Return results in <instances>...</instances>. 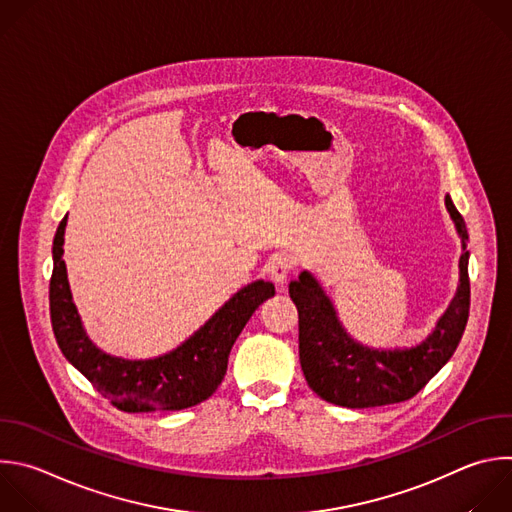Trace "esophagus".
I'll list each match as a JSON object with an SVG mask.
<instances>
[{"label": "esophagus", "mask_w": 512, "mask_h": 512, "mask_svg": "<svg viewBox=\"0 0 512 512\" xmlns=\"http://www.w3.org/2000/svg\"><path fill=\"white\" fill-rule=\"evenodd\" d=\"M265 267H267V273H269V277H271V279H273L277 285H283V283L287 281L289 273L293 271V267H295V261H293V257H291L289 253L281 251V253H275V255H271Z\"/></svg>", "instance_id": "esophagus-1"}]
</instances>
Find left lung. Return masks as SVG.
I'll return each mask as SVG.
<instances>
[{
    "mask_svg": "<svg viewBox=\"0 0 512 512\" xmlns=\"http://www.w3.org/2000/svg\"><path fill=\"white\" fill-rule=\"evenodd\" d=\"M446 209L462 239L460 283L432 333L414 348L374 350L352 339L319 281L303 271L289 283L299 313V362L309 388L335 406L374 408L416 396L452 358L470 309L466 225L450 195Z\"/></svg>",
    "mask_w": 512,
    "mask_h": 512,
    "instance_id": "left-lung-1",
    "label": "left lung"
}]
</instances>
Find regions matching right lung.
Wrapping results in <instances>:
<instances>
[{
	"instance_id": "right-lung-1",
	"label": "right lung",
	"mask_w": 512,
	"mask_h": 512,
	"mask_svg": "<svg viewBox=\"0 0 512 512\" xmlns=\"http://www.w3.org/2000/svg\"><path fill=\"white\" fill-rule=\"evenodd\" d=\"M66 221L68 217L62 219L54 237V271L50 279L52 329L66 360L112 406L124 412L183 410L213 396L227 374L235 339L253 311L275 295L273 283L259 279L239 289L173 352L150 360L114 358L90 342L72 301L62 259Z\"/></svg>"
}]
</instances>
